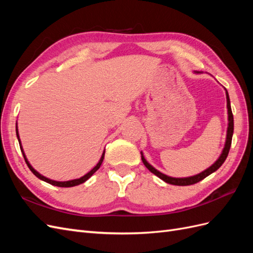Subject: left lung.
Returning a JSON list of instances; mask_svg holds the SVG:
<instances>
[{"instance_id": "8db88e82", "label": "left lung", "mask_w": 253, "mask_h": 253, "mask_svg": "<svg viewBox=\"0 0 253 253\" xmlns=\"http://www.w3.org/2000/svg\"><path fill=\"white\" fill-rule=\"evenodd\" d=\"M195 74H201L202 72H194ZM226 98H227V110H228V127H227V135H226V141H225V145L224 149L221 151L219 157L216 159V162L214 163L213 165H211L209 168H207L206 170H204L203 172L198 173L196 175L193 176H189V177H171V176H168L162 172H159L157 169H155L154 167L152 165H150L147 159L144 158L143 153L141 152V160L143 165L148 168V170L150 172H152L153 174H155L157 177H159L160 179H163L164 181H166L167 183H170V185H175V186H190V185H194V183L203 180L204 178H206L207 176H209L210 174H212L213 172H215L218 168L224 164V162L226 160L229 150H230L231 147V141H232V135H233V115H232V111H231V105H230V99H229V95L228 91L226 89Z\"/></svg>"}]
</instances>
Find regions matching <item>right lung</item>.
Instances as JSON below:
<instances>
[{"instance_id":"1","label":"right lung","mask_w":253,"mask_h":253,"mask_svg":"<svg viewBox=\"0 0 253 253\" xmlns=\"http://www.w3.org/2000/svg\"><path fill=\"white\" fill-rule=\"evenodd\" d=\"M16 132H17V137H18V140H19V143H20V148H21V152H22V154H23V156H24V159H25V162H26V165L28 166V168H29V170L32 171L38 178L39 179H41V180H43V181H45V182H47V183H50V185H52V186H57V187H62V188H70V187H75V186H78V185H80V183H83V182H85L91 175H93L99 168H100V166H101V164H102V162H103V158H104V153H105V151H103V153H102V155H101V158H100V160H99L98 162V164L93 168V169H91L88 173H86L85 175H83L82 177H80V178H77V179H72V180H67V181H57V180H52V179H50V178H47V177H45V176H43L42 174H40L39 172H38L37 170H35L34 168H33V166L29 164V162H28V159H27V157H26V155H25V153H24V150H23V147H22V143H21V139H20V136H19V129H18V124L16 125Z\"/></svg>"}]
</instances>
